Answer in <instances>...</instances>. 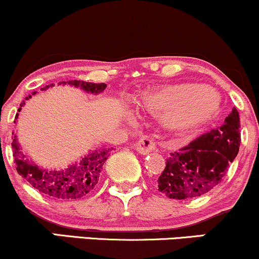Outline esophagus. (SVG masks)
<instances>
[{
  "label": "esophagus",
  "mask_w": 259,
  "mask_h": 259,
  "mask_svg": "<svg viewBox=\"0 0 259 259\" xmlns=\"http://www.w3.org/2000/svg\"><path fill=\"white\" fill-rule=\"evenodd\" d=\"M134 147H135V150L138 151L139 153L148 154L154 150V142L153 140L148 138V136H142V138H140L138 141L135 142Z\"/></svg>",
  "instance_id": "esophagus-1"
}]
</instances>
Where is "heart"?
Returning a JSON list of instances; mask_svg holds the SVG:
<instances>
[{"instance_id":"obj_1","label":"heart","mask_w":259,"mask_h":259,"mask_svg":"<svg viewBox=\"0 0 259 259\" xmlns=\"http://www.w3.org/2000/svg\"><path fill=\"white\" fill-rule=\"evenodd\" d=\"M150 111L165 113L170 126L186 127L207 120L218 111L219 95L200 84H177L163 88L144 99Z\"/></svg>"}]
</instances>
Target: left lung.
I'll return each instance as SVG.
<instances>
[{
    "instance_id": "left-lung-1",
    "label": "left lung",
    "mask_w": 259,
    "mask_h": 259,
    "mask_svg": "<svg viewBox=\"0 0 259 259\" xmlns=\"http://www.w3.org/2000/svg\"><path fill=\"white\" fill-rule=\"evenodd\" d=\"M241 134L236 108L221 127L203 134L167 158L158 178V191L175 200H191L212 191L239 153Z\"/></svg>"
}]
</instances>
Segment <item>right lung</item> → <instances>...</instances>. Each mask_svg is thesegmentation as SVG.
Listing matches in <instances>:
<instances>
[{"instance_id":"right-lung-1","label":"right lung","mask_w":259,"mask_h":259,"mask_svg":"<svg viewBox=\"0 0 259 259\" xmlns=\"http://www.w3.org/2000/svg\"><path fill=\"white\" fill-rule=\"evenodd\" d=\"M59 84H69L75 86V88H81L86 92L91 94H100L106 89V84H94V82L80 81V80H70L65 82L62 81ZM51 86V85H50ZM49 89V85L45 86L41 90ZM36 92H32L35 95ZM29 97H31L29 95ZM26 97L25 100H28ZM24 105L20 103V107ZM18 112H20V108ZM18 113L16 119L18 118ZM16 123V120H14ZM12 148H13L14 163H16L17 171L22 175L24 179L28 181L30 185L40 191L41 194L51 196L53 198L62 201H72L76 198H81L86 196V194L92 191L94 187L97 185L100 180L101 170H102L103 164L108 158L109 152L112 148H102V150H96L94 152L89 153L84 157L78 164L70 165L69 168L64 170H46V169L38 168L35 163H32L26 158L24 153H22L19 144L17 142V136L14 135L13 142H12Z\"/></svg>"}]
</instances>
